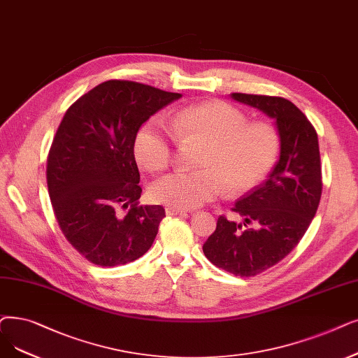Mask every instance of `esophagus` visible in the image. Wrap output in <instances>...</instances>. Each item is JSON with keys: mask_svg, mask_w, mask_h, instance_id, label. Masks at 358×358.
Returning <instances> with one entry per match:
<instances>
[{"mask_svg": "<svg viewBox=\"0 0 358 358\" xmlns=\"http://www.w3.org/2000/svg\"><path fill=\"white\" fill-rule=\"evenodd\" d=\"M165 212H166V215H168V216H177V215H187V210H184V209H177V208H171V206H168V208L165 209Z\"/></svg>", "mask_w": 358, "mask_h": 358, "instance_id": "esophagus-1", "label": "esophagus"}]
</instances>
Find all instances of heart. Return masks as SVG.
I'll list each match as a JSON object with an SVG mask.
<instances>
[{"label":"heart","mask_w":358,"mask_h":358,"mask_svg":"<svg viewBox=\"0 0 358 358\" xmlns=\"http://www.w3.org/2000/svg\"><path fill=\"white\" fill-rule=\"evenodd\" d=\"M169 127L152 118L134 138L137 162L152 173L165 171L177 141L203 143L193 173L169 174L155 182L150 196L158 203L194 209L221 196L248 193L266 178L281 150V136L269 121H248L247 114L225 101L189 105L168 115Z\"/></svg>","instance_id":"heart-1"}]
</instances>
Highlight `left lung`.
Here are the masks:
<instances>
[{"mask_svg": "<svg viewBox=\"0 0 358 358\" xmlns=\"http://www.w3.org/2000/svg\"><path fill=\"white\" fill-rule=\"evenodd\" d=\"M231 96L275 118L281 136V155L268 180L232 208L243 224L220 216L203 244L215 266L250 278L281 262L306 234L322 196V165L313 124L291 101L248 93Z\"/></svg>", "mask_w": 358, "mask_h": 358, "instance_id": "left-lung-1", "label": "left lung"}]
</instances>
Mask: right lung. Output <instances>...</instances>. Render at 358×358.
Segmentation results:
<instances>
[{
    "label": "right lung",
    "instance_id": "obj_1",
    "mask_svg": "<svg viewBox=\"0 0 358 358\" xmlns=\"http://www.w3.org/2000/svg\"><path fill=\"white\" fill-rule=\"evenodd\" d=\"M181 98L131 80H108L77 99L61 121L46 161V182L67 241L98 266L143 256L165 209L141 205L134 138L142 124ZM127 212L120 215V210Z\"/></svg>",
    "mask_w": 358,
    "mask_h": 358
}]
</instances>
